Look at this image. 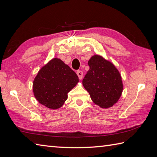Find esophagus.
<instances>
[{"label":"esophagus","instance_id":"1","mask_svg":"<svg viewBox=\"0 0 157 157\" xmlns=\"http://www.w3.org/2000/svg\"><path fill=\"white\" fill-rule=\"evenodd\" d=\"M76 74H77L79 79H82V75H83V72L81 71V70H78V71L76 72Z\"/></svg>","mask_w":157,"mask_h":157}]
</instances>
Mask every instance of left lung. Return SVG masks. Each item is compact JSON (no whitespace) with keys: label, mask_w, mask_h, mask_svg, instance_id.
I'll return each mask as SVG.
<instances>
[{"label":"left lung","mask_w":157,"mask_h":157,"mask_svg":"<svg viewBox=\"0 0 157 157\" xmlns=\"http://www.w3.org/2000/svg\"><path fill=\"white\" fill-rule=\"evenodd\" d=\"M89 70L82 79V85L92 101L102 108L112 107L122 94L123 85L116 67L100 56L89 60Z\"/></svg>","instance_id":"obj_1"}]
</instances>
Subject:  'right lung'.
<instances>
[{
    "label": "right lung",
    "mask_w": 157,
    "mask_h": 157,
    "mask_svg": "<svg viewBox=\"0 0 157 157\" xmlns=\"http://www.w3.org/2000/svg\"><path fill=\"white\" fill-rule=\"evenodd\" d=\"M78 82L75 71L58 58H53L38 72L33 81L34 97L50 109L62 106L68 93Z\"/></svg>",
    "instance_id": "right-lung-1"
}]
</instances>
